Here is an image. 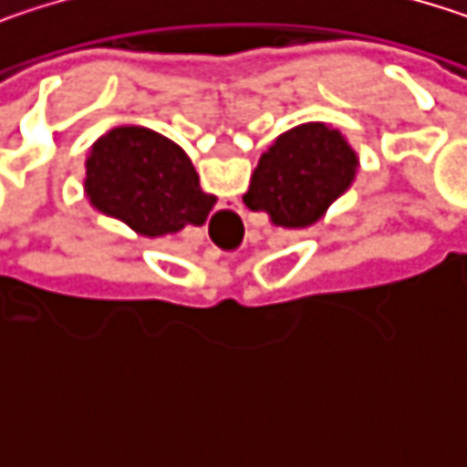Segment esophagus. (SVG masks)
I'll list each match as a JSON object with an SVG mask.
<instances>
[{
	"mask_svg": "<svg viewBox=\"0 0 467 467\" xmlns=\"http://www.w3.org/2000/svg\"><path fill=\"white\" fill-rule=\"evenodd\" d=\"M230 219H233V213L227 211V213H224V222H230Z\"/></svg>",
	"mask_w": 467,
	"mask_h": 467,
	"instance_id": "obj_1",
	"label": "esophagus"
}]
</instances>
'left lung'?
<instances>
[{
  "label": "left lung",
  "instance_id": "1",
  "mask_svg": "<svg viewBox=\"0 0 467 467\" xmlns=\"http://www.w3.org/2000/svg\"><path fill=\"white\" fill-rule=\"evenodd\" d=\"M354 170L357 153L337 130L300 124L262 153L243 202L270 213L278 227H311L351 186Z\"/></svg>",
  "mask_w": 467,
  "mask_h": 467
}]
</instances>
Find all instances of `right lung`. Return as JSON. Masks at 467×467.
I'll return each mask as SVG.
<instances>
[{"label": "right lung", "instance_id": "right-lung-1", "mask_svg": "<svg viewBox=\"0 0 467 467\" xmlns=\"http://www.w3.org/2000/svg\"><path fill=\"white\" fill-rule=\"evenodd\" d=\"M86 194L94 208L145 237L200 227L216 205V197L200 189L183 148L142 127H119L94 142L86 159Z\"/></svg>", "mask_w": 467, "mask_h": 467}]
</instances>
